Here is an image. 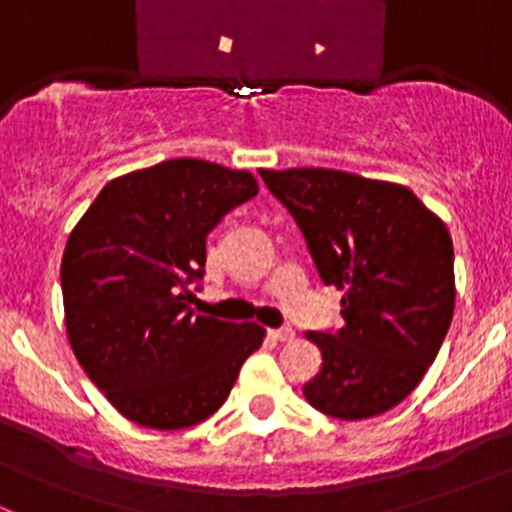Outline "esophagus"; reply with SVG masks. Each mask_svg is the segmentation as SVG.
<instances>
[{
	"mask_svg": "<svg viewBox=\"0 0 512 512\" xmlns=\"http://www.w3.org/2000/svg\"><path fill=\"white\" fill-rule=\"evenodd\" d=\"M270 337L277 339V342H292V339H294V329L292 327L270 329Z\"/></svg>",
	"mask_w": 512,
	"mask_h": 512,
	"instance_id": "34e87169",
	"label": "esophagus"
}]
</instances>
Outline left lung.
<instances>
[{
  "label": "left lung",
  "instance_id": "1",
  "mask_svg": "<svg viewBox=\"0 0 512 512\" xmlns=\"http://www.w3.org/2000/svg\"><path fill=\"white\" fill-rule=\"evenodd\" d=\"M289 210L324 285L344 289V327L307 332L322 369L304 399L361 421L394 409L436 359L456 304L453 242L409 188L329 168L260 170Z\"/></svg>",
  "mask_w": 512,
  "mask_h": 512
}]
</instances>
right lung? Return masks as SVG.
Wrapping results in <instances>:
<instances>
[{"label":"right lung","mask_w":512,"mask_h":512,"mask_svg":"<svg viewBox=\"0 0 512 512\" xmlns=\"http://www.w3.org/2000/svg\"><path fill=\"white\" fill-rule=\"evenodd\" d=\"M257 190L247 170L163 160L103 185L71 230L61 260L71 349L128 421L156 431L205 421L260 349V324L190 309L210 230Z\"/></svg>","instance_id":"add662e5"}]
</instances>
